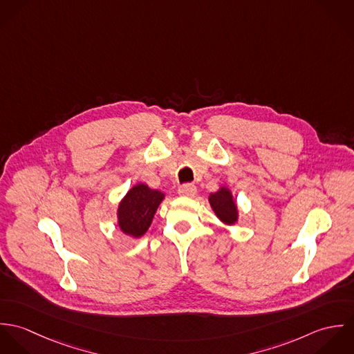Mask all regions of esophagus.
<instances>
[{
    "label": "esophagus",
    "mask_w": 354,
    "mask_h": 354,
    "mask_svg": "<svg viewBox=\"0 0 354 354\" xmlns=\"http://www.w3.org/2000/svg\"><path fill=\"white\" fill-rule=\"evenodd\" d=\"M178 194L181 196H188V198H192L195 194H196V187L194 184H184L178 188Z\"/></svg>",
    "instance_id": "esophagus-1"
}]
</instances>
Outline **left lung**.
<instances>
[{"instance_id": "obj_1", "label": "left lung", "mask_w": 354, "mask_h": 354, "mask_svg": "<svg viewBox=\"0 0 354 354\" xmlns=\"http://www.w3.org/2000/svg\"><path fill=\"white\" fill-rule=\"evenodd\" d=\"M211 208L214 209L215 215L226 225H234L239 219V209L237 204L233 201V195L230 189L226 187H221L219 191L211 194L208 198Z\"/></svg>"}]
</instances>
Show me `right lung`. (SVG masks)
I'll return each mask as SVG.
<instances>
[{"instance_id": "add662e5", "label": "right lung", "mask_w": 354, "mask_h": 354, "mask_svg": "<svg viewBox=\"0 0 354 354\" xmlns=\"http://www.w3.org/2000/svg\"><path fill=\"white\" fill-rule=\"evenodd\" d=\"M163 199L165 194L146 184L132 187L118 204L117 218L121 232L133 239L142 237L149 230L156 208Z\"/></svg>"}]
</instances>
